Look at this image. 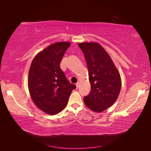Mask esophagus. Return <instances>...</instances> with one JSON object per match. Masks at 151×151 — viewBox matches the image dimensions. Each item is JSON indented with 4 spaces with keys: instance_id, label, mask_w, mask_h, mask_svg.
<instances>
[{
    "instance_id": "esophagus-1",
    "label": "esophagus",
    "mask_w": 151,
    "mask_h": 151,
    "mask_svg": "<svg viewBox=\"0 0 151 151\" xmlns=\"http://www.w3.org/2000/svg\"><path fill=\"white\" fill-rule=\"evenodd\" d=\"M79 82H77V83H76V88H78V87H79Z\"/></svg>"
}]
</instances>
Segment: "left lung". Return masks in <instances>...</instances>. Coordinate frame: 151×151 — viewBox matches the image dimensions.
Here are the masks:
<instances>
[{
	"instance_id": "1",
	"label": "left lung",
	"mask_w": 151,
	"mask_h": 151,
	"mask_svg": "<svg viewBox=\"0 0 151 151\" xmlns=\"http://www.w3.org/2000/svg\"><path fill=\"white\" fill-rule=\"evenodd\" d=\"M87 64L91 91L84 98L86 106L95 112L110 107L119 95L121 80L113 61L97 43L78 44Z\"/></svg>"
}]
</instances>
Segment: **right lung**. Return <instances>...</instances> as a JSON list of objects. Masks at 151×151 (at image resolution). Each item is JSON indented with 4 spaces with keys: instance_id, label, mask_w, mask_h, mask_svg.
<instances>
[{
    "instance_id": "1",
    "label": "right lung",
    "mask_w": 151,
    "mask_h": 151,
    "mask_svg": "<svg viewBox=\"0 0 151 151\" xmlns=\"http://www.w3.org/2000/svg\"><path fill=\"white\" fill-rule=\"evenodd\" d=\"M70 43L50 45L35 56L28 73V89L34 102L50 115L62 111L76 86L67 81L60 64Z\"/></svg>"
}]
</instances>
